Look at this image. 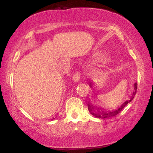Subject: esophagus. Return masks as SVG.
Wrapping results in <instances>:
<instances>
[{
    "mask_svg": "<svg viewBox=\"0 0 153 153\" xmlns=\"http://www.w3.org/2000/svg\"><path fill=\"white\" fill-rule=\"evenodd\" d=\"M80 73H75L74 75H73V80L74 82H78L80 80Z\"/></svg>",
    "mask_w": 153,
    "mask_h": 153,
    "instance_id": "esophagus-1",
    "label": "esophagus"
}]
</instances>
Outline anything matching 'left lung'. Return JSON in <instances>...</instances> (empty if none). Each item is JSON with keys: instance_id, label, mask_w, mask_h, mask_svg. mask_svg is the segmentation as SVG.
<instances>
[{"instance_id": "obj_1", "label": "left lung", "mask_w": 153, "mask_h": 153, "mask_svg": "<svg viewBox=\"0 0 153 153\" xmlns=\"http://www.w3.org/2000/svg\"><path fill=\"white\" fill-rule=\"evenodd\" d=\"M90 85L91 86V83H90ZM134 92H133V94H131V97H130V99L128 100V101H126L124 103H122V106H121L117 110H114V111H103L102 110L103 108H97V109L95 110V108H94V106H93V105L91 104V103H88V110L89 111L91 112V114H92L93 116H94V117H98V118H101V119H107V118H110V117H114V116L117 115L119 112L122 111L123 108H124L129 103L130 101H131V100L134 98V96L135 94H136L137 93V82H135L134 85Z\"/></svg>"}]
</instances>
